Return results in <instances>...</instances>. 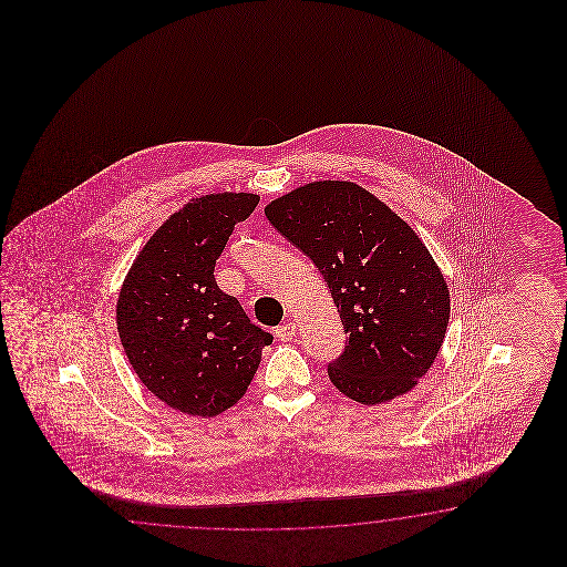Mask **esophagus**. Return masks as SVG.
<instances>
[{
    "mask_svg": "<svg viewBox=\"0 0 567 567\" xmlns=\"http://www.w3.org/2000/svg\"><path fill=\"white\" fill-rule=\"evenodd\" d=\"M276 337H278V340L288 342V340L296 337V324L288 322V324L278 326V328H276Z\"/></svg>",
    "mask_w": 567,
    "mask_h": 567,
    "instance_id": "obj_1",
    "label": "esophagus"
}]
</instances>
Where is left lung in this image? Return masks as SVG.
<instances>
[{"instance_id":"obj_1","label":"left lung","mask_w":567,"mask_h":567,"mask_svg":"<svg viewBox=\"0 0 567 567\" xmlns=\"http://www.w3.org/2000/svg\"><path fill=\"white\" fill-rule=\"evenodd\" d=\"M271 227L312 259L340 313L344 350L328 362L364 405L417 385L450 320V289L410 225L352 182L306 184L266 206Z\"/></svg>"}]
</instances>
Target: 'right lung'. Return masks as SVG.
Segmentation results:
<instances>
[{
	"label": "right lung",
	"instance_id": "right-lung-1",
	"mask_svg": "<svg viewBox=\"0 0 567 567\" xmlns=\"http://www.w3.org/2000/svg\"><path fill=\"white\" fill-rule=\"evenodd\" d=\"M257 203L245 193L196 198L145 243L123 281V350L142 383L182 413L213 417L233 408L274 342L215 279L235 225Z\"/></svg>",
	"mask_w": 567,
	"mask_h": 567
}]
</instances>
